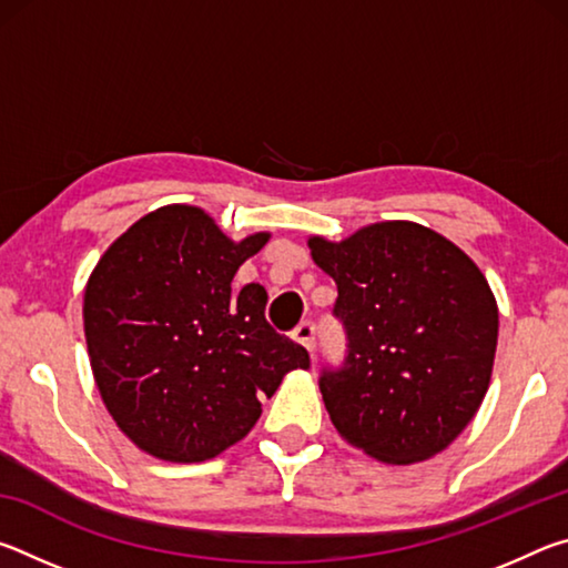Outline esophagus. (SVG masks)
Instances as JSON below:
<instances>
[{"instance_id": "34e87169", "label": "esophagus", "mask_w": 568, "mask_h": 568, "mask_svg": "<svg viewBox=\"0 0 568 568\" xmlns=\"http://www.w3.org/2000/svg\"><path fill=\"white\" fill-rule=\"evenodd\" d=\"M293 338H295L297 343H301V345H305V348L313 353V348H315V325H313L311 321H303V323L295 328Z\"/></svg>"}]
</instances>
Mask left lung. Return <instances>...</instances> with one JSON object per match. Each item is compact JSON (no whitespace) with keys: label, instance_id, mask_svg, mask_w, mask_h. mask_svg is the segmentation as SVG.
<instances>
[{"label":"left lung","instance_id":"obj_1","mask_svg":"<svg viewBox=\"0 0 568 568\" xmlns=\"http://www.w3.org/2000/svg\"><path fill=\"white\" fill-rule=\"evenodd\" d=\"M307 245L338 285L333 315L345 328L343 363L318 381L335 430L383 464L436 456L491 381L498 307L484 273L444 235L403 220Z\"/></svg>","mask_w":568,"mask_h":568}]
</instances>
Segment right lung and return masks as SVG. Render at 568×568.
<instances>
[{"label":"right lung","instance_id":"right-lung-1","mask_svg":"<svg viewBox=\"0 0 568 568\" xmlns=\"http://www.w3.org/2000/svg\"><path fill=\"white\" fill-rule=\"evenodd\" d=\"M267 233L240 243L200 207L168 205L108 247L84 287V338L100 396L134 446L197 464L237 444L301 343L265 321L267 293L233 277Z\"/></svg>","mask_w":568,"mask_h":568}]
</instances>
